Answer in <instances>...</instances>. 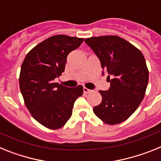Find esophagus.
<instances>
[{"instance_id": "34e87169", "label": "esophagus", "mask_w": 161, "mask_h": 161, "mask_svg": "<svg viewBox=\"0 0 161 161\" xmlns=\"http://www.w3.org/2000/svg\"><path fill=\"white\" fill-rule=\"evenodd\" d=\"M83 90H84V93H90L91 91H92V90H90V89H88V88H85V87H84Z\"/></svg>"}]
</instances>
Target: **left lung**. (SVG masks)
<instances>
[{
    "label": "left lung",
    "mask_w": 161,
    "mask_h": 161,
    "mask_svg": "<svg viewBox=\"0 0 161 161\" xmlns=\"http://www.w3.org/2000/svg\"><path fill=\"white\" fill-rule=\"evenodd\" d=\"M107 71L110 87L100 90L101 104L93 112L109 125L123 123L136 111L144 97L148 83V69L138 48L116 35L91 37L85 39Z\"/></svg>",
    "instance_id": "left-lung-1"
}]
</instances>
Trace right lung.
Returning <instances> with one entry per match:
<instances>
[{"label":"right lung","mask_w":161,"mask_h":161,"mask_svg":"<svg viewBox=\"0 0 161 161\" xmlns=\"http://www.w3.org/2000/svg\"><path fill=\"white\" fill-rule=\"evenodd\" d=\"M84 38L58 35L31 50L22 64L20 90L33 118L52 130L61 128L71 118L75 101L83 94V86L68 88L54 80L64 72L67 56Z\"/></svg>","instance_id":"obj_1"}]
</instances>
